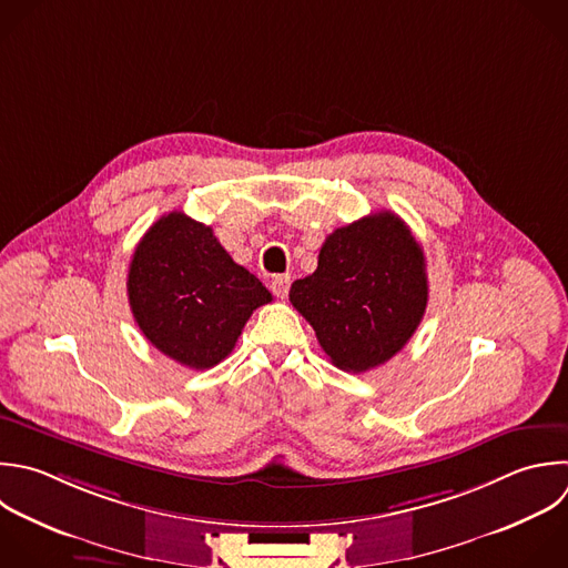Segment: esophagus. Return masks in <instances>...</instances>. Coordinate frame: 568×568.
I'll list each match as a JSON object with an SVG mask.
<instances>
[{"label": "esophagus", "instance_id": "esophagus-1", "mask_svg": "<svg viewBox=\"0 0 568 568\" xmlns=\"http://www.w3.org/2000/svg\"><path fill=\"white\" fill-rule=\"evenodd\" d=\"M288 288H291V275H275L271 280V291L280 300H284L288 295Z\"/></svg>", "mask_w": 568, "mask_h": 568}]
</instances>
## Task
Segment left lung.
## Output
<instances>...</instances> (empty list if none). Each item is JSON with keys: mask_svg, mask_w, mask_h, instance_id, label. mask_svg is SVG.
<instances>
[{"mask_svg": "<svg viewBox=\"0 0 568 568\" xmlns=\"http://www.w3.org/2000/svg\"><path fill=\"white\" fill-rule=\"evenodd\" d=\"M288 297L337 368L371 371L399 353L424 317L422 246L395 213L366 215L326 237L315 273L293 282Z\"/></svg>", "mask_w": 568, "mask_h": 568, "instance_id": "8db88e82", "label": "left lung"}]
</instances>
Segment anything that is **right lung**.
<instances>
[{
    "instance_id": "1",
    "label": "right lung",
    "mask_w": 568,
    "mask_h": 568,
    "mask_svg": "<svg viewBox=\"0 0 568 568\" xmlns=\"http://www.w3.org/2000/svg\"><path fill=\"white\" fill-rule=\"evenodd\" d=\"M126 288L144 337L195 371L220 364L253 311L273 300L233 262L211 226L182 211L160 217L140 240Z\"/></svg>"
}]
</instances>
